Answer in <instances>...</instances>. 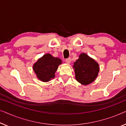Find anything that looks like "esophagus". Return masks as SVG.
<instances>
[{
  "label": "esophagus",
  "instance_id": "34e87169",
  "mask_svg": "<svg viewBox=\"0 0 126 126\" xmlns=\"http://www.w3.org/2000/svg\"><path fill=\"white\" fill-rule=\"evenodd\" d=\"M71 59L70 58H68L65 59V62H66L67 64H70L71 63Z\"/></svg>",
  "mask_w": 126,
  "mask_h": 126
}]
</instances>
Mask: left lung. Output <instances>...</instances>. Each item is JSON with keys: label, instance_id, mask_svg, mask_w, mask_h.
Wrapping results in <instances>:
<instances>
[{"label": "left lung", "instance_id": "1", "mask_svg": "<svg viewBox=\"0 0 126 126\" xmlns=\"http://www.w3.org/2000/svg\"><path fill=\"white\" fill-rule=\"evenodd\" d=\"M73 68L77 80L83 85L93 82L99 71L98 63L84 53H81L79 59L74 62Z\"/></svg>", "mask_w": 126, "mask_h": 126}]
</instances>
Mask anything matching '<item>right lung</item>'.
I'll return each mask as SVG.
<instances>
[{"instance_id": "1", "label": "right lung", "mask_w": 126, "mask_h": 126, "mask_svg": "<svg viewBox=\"0 0 126 126\" xmlns=\"http://www.w3.org/2000/svg\"><path fill=\"white\" fill-rule=\"evenodd\" d=\"M61 64V59L47 54L44 55L34 63L33 70L40 80L47 82L55 77V73Z\"/></svg>"}]
</instances>
